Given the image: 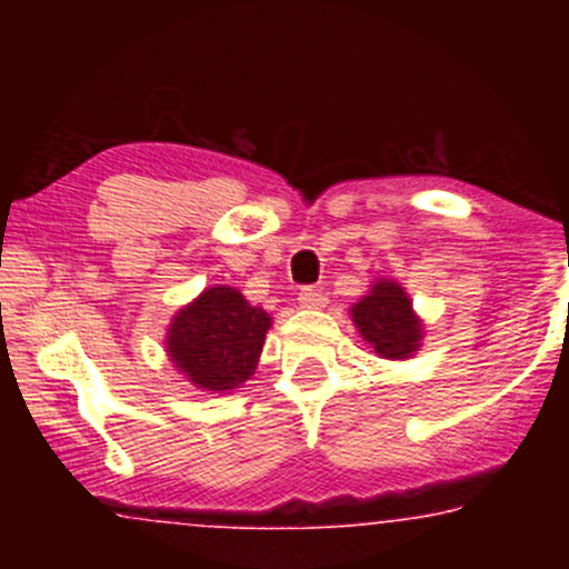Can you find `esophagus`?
<instances>
[{"instance_id": "1", "label": "esophagus", "mask_w": 569, "mask_h": 569, "mask_svg": "<svg viewBox=\"0 0 569 569\" xmlns=\"http://www.w3.org/2000/svg\"><path fill=\"white\" fill-rule=\"evenodd\" d=\"M323 293L316 289V286H305L302 291H299V305L305 307V310H318V307H323Z\"/></svg>"}]
</instances>
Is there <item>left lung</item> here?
I'll use <instances>...</instances> for the list:
<instances>
[{
  "instance_id": "8db88e82",
  "label": "left lung",
  "mask_w": 569,
  "mask_h": 569,
  "mask_svg": "<svg viewBox=\"0 0 569 569\" xmlns=\"http://www.w3.org/2000/svg\"><path fill=\"white\" fill-rule=\"evenodd\" d=\"M350 316L380 358L403 361L420 348L422 321L411 310L409 293L396 280H375L367 297L350 307Z\"/></svg>"
}]
</instances>
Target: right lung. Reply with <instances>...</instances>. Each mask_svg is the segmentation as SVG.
Here are the masks:
<instances>
[{"label": "right lung", "mask_w": 569, "mask_h": 569, "mask_svg": "<svg viewBox=\"0 0 569 569\" xmlns=\"http://www.w3.org/2000/svg\"><path fill=\"white\" fill-rule=\"evenodd\" d=\"M272 318L232 286L206 289L168 326V358L194 388L227 393L253 375Z\"/></svg>", "instance_id": "add662e5"}]
</instances>
